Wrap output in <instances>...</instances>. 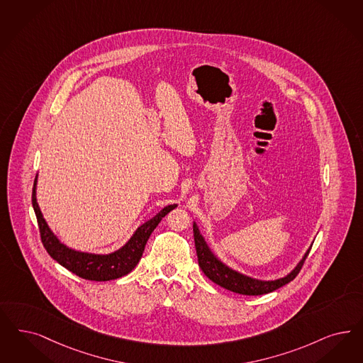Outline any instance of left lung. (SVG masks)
Listing matches in <instances>:
<instances>
[{"label":"left lung","instance_id":"obj_1","mask_svg":"<svg viewBox=\"0 0 363 363\" xmlns=\"http://www.w3.org/2000/svg\"><path fill=\"white\" fill-rule=\"evenodd\" d=\"M193 232H194V244H196V250H197L199 264H200L202 272L208 276L213 283L218 284L220 287L225 288V289H229L236 294H241V295H250V296L264 295V294H269V292L275 291L277 288L286 286L298 276L303 264L310 253V250H307L306 255L303 256V259L300 260V263L296 265V268L291 274H288L286 277L264 281V280H257V279H252L250 276L238 274L236 271L230 269L229 267H226L225 264L221 263L213 255L212 250H209L205 240L201 236L200 230L196 224L193 225Z\"/></svg>","mask_w":363,"mask_h":363}]
</instances>
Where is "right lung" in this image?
Wrapping results in <instances>:
<instances>
[{"label":"right lung","mask_w":363,"mask_h":363,"mask_svg":"<svg viewBox=\"0 0 363 363\" xmlns=\"http://www.w3.org/2000/svg\"><path fill=\"white\" fill-rule=\"evenodd\" d=\"M36 181L38 178L35 179V186L32 193V205L38 217L40 238H41L43 245L53 260L63 265L64 268H67L72 274L86 280L108 281L113 279H119L131 272L135 268L138 262L140 260L146 242L150 238L152 230L161 223L163 217L177 206L174 203L163 208L157 216H154L151 220L138 228L137 232L128 240L125 247H122L121 250L113 253L92 255V253H84V252H76L67 248L64 244H62L50 232L45 220L43 218V214L40 212L38 200H36Z\"/></svg>","instance_id":"right-lung-1"}]
</instances>
